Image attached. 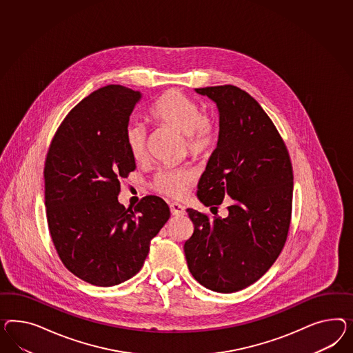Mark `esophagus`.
<instances>
[{"mask_svg": "<svg viewBox=\"0 0 353 353\" xmlns=\"http://www.w3.org/2000/svg\"><path fill=\"white\" fill-rule=\"evenodd\" d=\"M170 210L173 216H182L185 213V207L179 204V203H171L170 204Z\"/></svg>", "mask_w": 353, "mask_h": 353, "instance_id": "1", "label": "esophagus"}]
</instances>
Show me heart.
<instances>
[{
  "instance_id": "heart-1",
  "label": "heart",
  "mask_w": 353,
  "mask_h": 353,
  "mask_svg": "<svg viewBox=\"0 0 353 353\" xmlns=\"http://www.w3.org/2000/svg\"><path fill=\"white\" fill-rule=\"evenodd\" d=\"M154 123L183 134L188 152L194 158L205 157L219 139V124L210 114L201 113V106L179 90L159 96L149 109ZM124 143L134 161L146 157L148 131L139 122H130L124 130ZM194 173L189 168L162 170L154 177V189L170 198H181L188 191Z\"/></svg>"
}]
</instances>
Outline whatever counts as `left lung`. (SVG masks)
Returning a JSON list of instances; mask_svg holds the SVG:
<instances>
[{
  "label": "left lung",
  "instance_id": "left-lung-1",
  "mask_svg": "<svg viewBox=\"0 0 353 353\" xmlns=\"http://www.w3.org/2000/svg\"><path fill=\"white\" fill-rule=\"evenodd\" d=\"M195 91L219 108V143L196 194L216 213L210 217L186 210L194 232L183 250L198 283L213 292L234 293L263 276L284 248L293 168L275 124L248 92L232 85ZM223 200L230 203L225 219L216 216Z\"/></svg>",
  "mask_w": 353,
  "mask_h": 353
}]
</instances>
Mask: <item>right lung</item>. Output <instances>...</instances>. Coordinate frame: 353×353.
Returning <instances> with one entry per match:
<instances>
[{"mask_svg": "<svg viewBox=\"0 0 353 353\" xmlns=\"http://www.w3.org/2000/svg\"><path fill=\"white\" fill-rule=\"evenodd\" d=\"M140 99L121 85L96 90L68 113L48 148L43 176L51 239L64 266L92 285L134 276L171 214L155 195L134 210L118 201L119 180L136 168L124 130Z\"/></svg>", "mask_w": 353, "mask_h": 353, "instance_id": "add662e5", "label": "right lung"}]
</instances>
